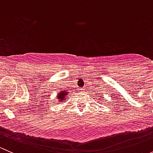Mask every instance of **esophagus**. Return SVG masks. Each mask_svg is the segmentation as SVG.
Here are the masks:
<instances>
[{
    "label": "esophagus",
    "mask_w": 153,
    "mask_h": 153,
    "mask_svg": "<svg viewBox=\"0 0 153 153\" xmlns=\"http://www.w3.org/2000/svg\"><path fill=\"white\" fill-rule=\"evenodd\" d=\"M80 89H81V91H84V88H80Z\"/></svg>",
    "instance_id": "34e87169"
}]
</instances>
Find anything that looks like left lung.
I'll list each match as a JSON object with an SVG mask.
<instances>
[{
    "mask_svg": "<svg viewBox=\"0 0 153 153\" xmlns=\"http://www.w3.org/2000/svg\"><path fill=\"white\" fill-rule=\"evenodd\" d=\"M102 98H104V97H102Z\"/></svg>",
    "mask_w": 153,
    "mask_h": 153,
    "instance_id": "1",
    "label": "left lung"
}]
</instances>
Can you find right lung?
<instances>
[{
  "label": "right lung",
  "instance_id": "right-lung-1",
  "mask_svg": "<svg viewBox=\"0 0 153 153\" xmlns=\"http://www.w3.org/2000/svg\"><path fill=\"white\" fill-rule=\"evenodd\" d=\"M69 93L68 92H66V91L63 90V91H61V92H59V94H58L57 95V99H58V101H59V103H62L63 101H65L66 99H67V94Z\"/></svg>",
  "mask_w": 153,
  "mask_h": 153
}]
</instances>
